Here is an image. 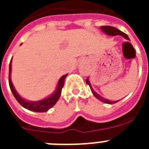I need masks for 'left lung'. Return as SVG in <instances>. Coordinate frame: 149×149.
<instances>
[{"label": "left lung", "instance_id": "obj_1", "mask_svg": "<svg viewBox=\"0 0 149 149\" xmlns=\"http://www.w3.org/2000/svg\"><path fill=\"white\" fill-rule=\"evenodd\" d=\"M101 28V30H102V31H103L104 33H105L106 34H107L108 36H123L125 39H128L129 40V38L128 36H127V35L126 33H125L122 32L121 30H119V29L116 28V27H111V26H102V27H100ZM86 84H88L89 86V87H90V89L91 91H92V93H93V94L94 95V96L96 98H98L99 101H102V102H104V103H106V104H115L116 103V102H118L119 101H120V100H119V101H110V100L108 99H106V98H103V97H101V95H99L97 93H95L94 91V89H93V87H92V86H91L90 83H89V77H87V79L86 80Z\"/></svg>", "mask_w": 149, "mask_h": 149}]
</instances>
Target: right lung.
<instances>
[{
    "label": "right lung",
    "instance_id": "obj_1",
    "mask_svg": "<svg viewBox=\"0 0 149 149\" xmlns=\"http://www.w3.org/2000/svg\"><path fill=\"white\" fill-rule=\"evenodd\" d=\"M11 63L12 59L11 60H10V70H9V84H10V89H11L13 95H14V97H15V99L17 100V101H18V103L20 104L23 107L27 109V110L34 112H39V113L48 111V110H49V109H51L52 107L54 106L55 104L57 102V101H58L59 98H60V97L62 89H63V86H64V82H65L64 81H65L67 74L63 75V77L60 79L58 84H57V86H56V90H55L54 93L51 95H50L49 97L45 98V99L43 100H41V101H29L22 98V97L18 94V93L16 92L15 88H14V86H13V84L11 81V77H10L12 68Z\"/></svg>",
    "mask_w": 149,
    "mask_h": 149
}]
</instances>
